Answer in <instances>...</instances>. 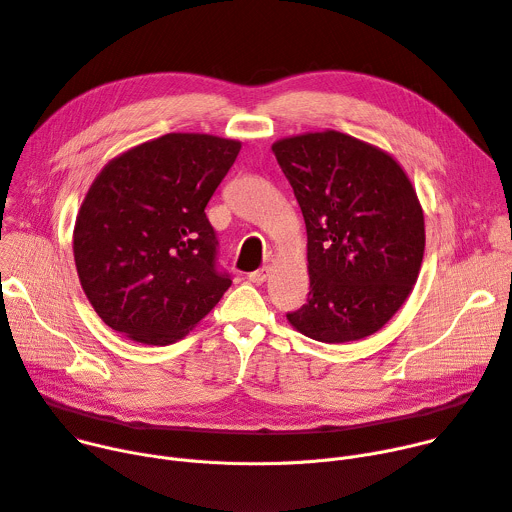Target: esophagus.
Segmentation results:
<instances>
[{
	"instance_id": "34e87169",
	"label": "esophagus",
	"mask_w": 512,
	"mask_h": 512,
	"mask_svg": "<svg viewBox=\"0 0 512 512\" xmlns=\"http://www.w3.org/2000/svg\"><path fill=\"white\" fill-rule=\"evenodd\" d=\"M267 276H269V267H261V269H257V271H251V274H249V282H253V284H263V282L267 280Z\"/></svg>"
}]
</instances>
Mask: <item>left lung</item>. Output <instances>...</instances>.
<instances>
[{
  "label": "left lung",
  "mask_w": 512,
  "mask_h": 512,
  "mask_svg": "<svg viewBox=\"0 0 512 512\" xmlns=\"http://www.w3.org/2000/svg\"><path fill=\"white\" fill-rule=\"evenodd\" d=\"M306 224L311 292L288 323L325 344L358 342L401 309L418 280L424 210L385 150L325 129L271 146Z\"/></svg>",
  "instance_id": "obj_1"
}]
</instances>
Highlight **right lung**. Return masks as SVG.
<instances>
[{"label":"right lung","mask_w":512,"mask_h":512,"mask_svg":"<svg viewBox=\"0 0 512 512\" xmlns=\"http://www.w3.org/2000/svg\"><path fill=\"white\" fill-rule=\"evenodd\" d=\"M238 152V140L166 133L92 181L74 226L78 278L98 317L131 342H179L230 288L206 206Z\"/></svg>","instance_id":"right-lung-1"}]
</instances>
